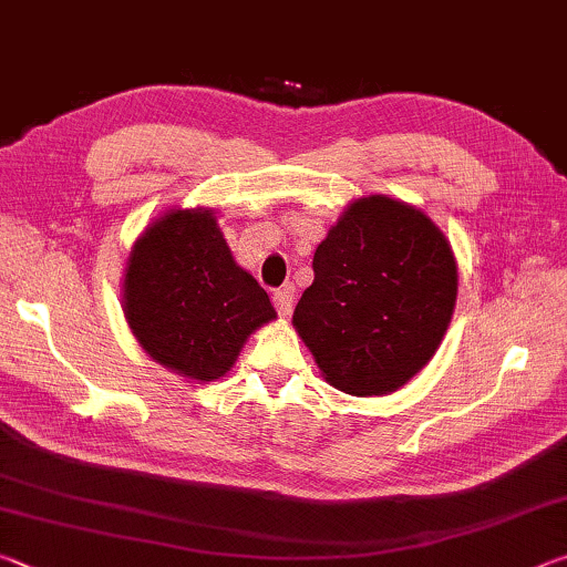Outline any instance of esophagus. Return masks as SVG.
<instances>
[{"label":"esophagus","mask_w":567,"mask_h":567,"mask_svg":"<svg viewBox=\"0 0 567 567\" xmlns=\"http://www.w3.org/2000/svg\"><path fill=\"white\" fill-rule=\"evenodd\" d=\"M272 302H275V310L282 315V318H287V315L292 312V305H295V290L290 285L282 287V290H277L272 295Z\"/></svg>","instance_id":"1"}]
</instances>
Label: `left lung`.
I'll use <instances>...</instances> for the list:
<instances>
[{"instance_id":"left-lung-1","label":"left lung","mask_w":567,"mask_h":567,"mask_svg":"<svg viewBox=\"0 0 567 567\" xmlns=\"http://www.w3.org/2000/svg\"><path fill=\"white\" fill-rule=\"evenodd\" d=\"M312 270L292 322L330 385L388 395L425 368L457 297L453 249L433 219L362 197L315 249Z\"/></svg>"}]
</instances>
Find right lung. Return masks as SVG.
I'll return each mask as SVG.
<instances>
[{"label": "right lung", "mask_w": 567, "mask_h": 567, "mask_svg": "<svg viewBox=\"0 0 567 567\" xmlns=\"http://www.w3.org/2000/svg\"><path fill=\"white\" fill-rule=\"evenodd\" d=\"M124 315L152 360L192 380H217L245 340L277 318L209 209H175L134 243L124 275Z\"/></svg>", "instance_id": "right-lung-1"}]
</instances>
